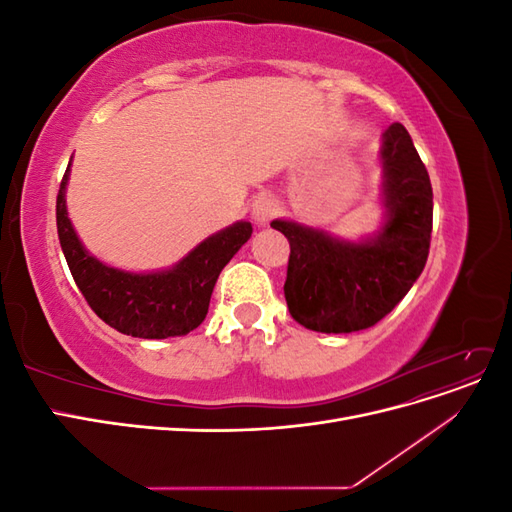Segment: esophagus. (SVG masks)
<instances>
[{"instance_id":"esophagus-1","label":"esophagus","mask_w":512,"mask_h":512,"mask_svg":"<svg viewBox=\"0 0 512 512\" xmlns=\"http://www.w3.org/2000/svg\"><path fill=\"white\" fill-rule=\"evenodd\" d=\"M277 213V200L267 196V194H260L254 198L252 203V218L258 222V224H267L273 215Z\"/></svg>"}]
</instances>
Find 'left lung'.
<instances>
[{
	"instance_id": "1",
	"label": "left lung",
	"mask_w": 512,
	"mask_h": 512,
	"mask_svg": "<svg viewBox=\"0 0 512 512\" xmlns=\"http://www.w3.org/2000/svg\"><path fill=\"white\" fill-rule=\"evenodd\" d=\"M378 235L352 243L297 222L273 220L290 243L284 294L290 316L309 331L352 333L374 327L406 297L429 256L433 192L427 168L401 123L382 134Z\"/></svg>"
}]
</instances>
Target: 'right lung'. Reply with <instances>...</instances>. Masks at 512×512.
I'll return each instance as SVG.
<instances>
[{
	"mask_svg": "<svg viewBox=\"0 0 512 512\" xmlns=\"http://www.w3.org/2000/svg\"><path fill=\"white\" fill-rule=\"evenodd\" d=\"M68 173L70 164L57 194V235L89 307L123 335L166 339L194 331L209 312L211 292L222 269L252 237V224L237 222L220 230L168 271L128 273L104 265L76 237L66 211Z\"/></svg>",
	"mask_w": 512,
	"mask_h": 512,
	"instance_id": "add662e5",
	"label": "right lung"
}]
</instances>
